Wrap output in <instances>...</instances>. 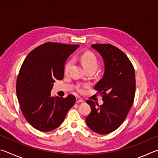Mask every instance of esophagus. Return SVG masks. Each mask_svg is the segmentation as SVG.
<instances>
[{
    "mask_svg": "<svg viewBox=\"0 0 158 158\" xmlns=\"http://www.w3.org/2000/svg\"><path fill=\"white\" fill-rule=\"evenodd\" d=\"M76 102H77V103H81V102H84V100L81 99V98H79V97H77L76 98Z\"/></svg>",
    "mask_w": 158,
    "mask_h": 158,
    "instance_id": "34e87169",
    "label": "esophagus"
}]
</instances>
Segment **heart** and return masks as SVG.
<instances>
[{
	"label": "heart",
	"mask_w": 158,
	"mask_h": 158,
	"mask_svg": "<svg viewBox=\"0 0 158 158\" xmlns=\"http://www.w3.org/2000/svg\"><path fill=\"white\" fill-rule=\"evenodd\" d=\"M81 60L84 65V68L85 69L93 68L97 69L98 67V60L97 57L95 56V54H93L91 52H85L83 53L81 56ZM73 64V60H69L67 61L65 63V67H64V72L65 73H68L69 68ZM77 90L79 93H81L84 91V89L83 86H79L77 87Z\"/></svg>",
	"instance_id": "heart-1"
}]
</instances>
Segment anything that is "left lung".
Segmentation results:
<instances>
[{
	"instance_id": "8db88e82",
	"label": "left lung",
	"mask_w": 158,
	"mask_h": 158,
	"mask_svg": "<svg viewBox=\"0 0 158 158\" xmlns=\"http://www.w3.org/2000/svg\"><path fill=\"white\" fill-rule=\"evenodd\" d=\"M91 47L100 53L105 62L103 78L95 85L102 97L103 105L88 100L91 108L85 122L90 130L100 135L116 130L125 121L135 95V69L129 58L111 44H94Z\"/></svg>"
}]
</instances>
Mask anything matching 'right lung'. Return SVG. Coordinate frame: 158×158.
I'll return each instance as SVG.
<instances>
[{
    "instance_id": "add662e5",
    "label": "right lung",
    "mask_w": 158,
    "mask_h": 158,
    "mask_svg": "<svg viewBox=\"0 0 158 158\" xmlns=\"http://www.w3.org/2000/svg\"><path fill=\"white\" fill-rule=\"evenodd\" d=\"M78 44L46 42L28 53L19 73L16 91L21 110L29 123L42 132L60 126L76 102L73 95L51 96L53 83L64 77V66Z\"/></svg>"
}]
</instances>
